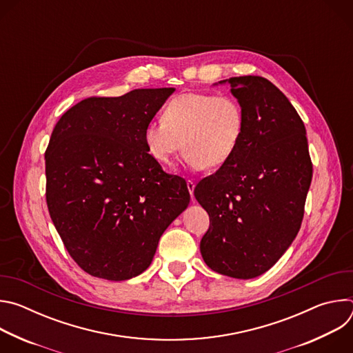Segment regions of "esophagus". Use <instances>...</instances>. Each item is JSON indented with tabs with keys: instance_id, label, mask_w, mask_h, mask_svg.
<instances>
[{
	"instance_id": "esophagus-1",
	"label": "esophagus",
	"mask_w": 353,
	"mask_h": 353,
	"mask_svg": "<svg viewBox=\"0 0 353 353\" xmlns=\"http://www.w3.org/2000/svg\"><path fill=\"white\" fill-rule=\"evenodd\" d=\"M187 188H188V191H190V195H191V199L192 201H195L194 199V188H195V184H194V181L192 180H187Z\"/></svg>"
}]
</instances>
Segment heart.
<instances>
[{
    "label": "heart",
    "mask_w": 353,
    "mask_h": 353,
    "mask_svg": "<svg viewBox=\"0 0 353 353\" xmlns=\"http://www.w3.org/2000/svg\"><path fill=\"white\" fill-rule=\"evenodd\" d=\"M244 130V113L228 94L183 93L172 99L162 120L143 130L148 154L170 166L183 148L184 163L192 170L225 165L237 150Z\"/></svg>",
    "instance_id": "b5f03b06"
}]
</instances>
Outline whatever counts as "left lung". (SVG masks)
<instances>
[{"label": "left lung", "instance_id": "8db88e82", "mask_svg": "<svg viewBox=\"0 0 353 353\" xmlns=\"http://www.w3.org/2000/svg\"><path fill=\"white\" fill-rule=\"evenodd\" d=\"M219 83L230 85L244 130L234 155L194 190L211 222L199 250L215 272L251 279L268 271L294 240L313 165L305 124L272 82L245 75Z\"/></svg>", "mask_w": 353, "mask_h": 353}]
</instances>
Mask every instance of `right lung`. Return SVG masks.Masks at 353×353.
I'll return each instance as SVG.
<instances>
[{"label":"right lung","mask_w":353,"mask_h":353,"mask_svg":"<svg viewBox=\"0 0 353 353\" xmlns=\"http://www.w3.org/2000/svg\"><path fill=\"white\" fill-rule=\"evenodd\" d=\"M174 90L88 97L53 130L44 155L48 212L72 260L92 276L142 274L190 204L184 179L163 172L143 142L146 124Z\"/></svg>","instance_id":"add662e5"}]
</instances>
